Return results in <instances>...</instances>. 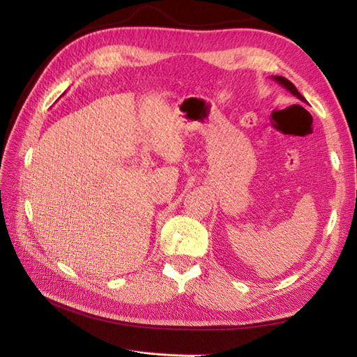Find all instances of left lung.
<instances>
[{
  "mask_svg": "<svg viewBox=\"0 0 357 357\" xmlns=\"http://www.w3.org/2000/svg\"><path fill=\"white\" fill-rule=\"evenodd\" d=\"M273 79H275V81L278 82V84H280V86H282V87H285V89L288 90V92H290L293 96L298 98V100H301V101L307 102L305 98L302 96V95L298 92V89L294 87V84H293L291 81H288V79H287V78H284V77H273Z\"/></svg>",
  "mask_w": 357,
  "mask_h": 357,
  "instance_id": "left-lung-1",
  "label": "left lung"
}]
</instances>
